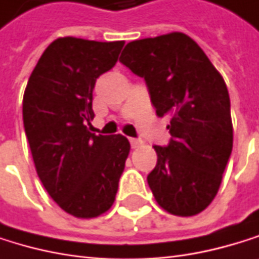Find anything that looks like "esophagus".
<instances>
[{
  "mask_svg": "<svg viewBox=\"0 0 259 259\" xmlns=\"http://www.w3.org/2000/svg\"><path fill=\"white\" fill-rule=\"evenodd\" d=\"M143 144V141L141 140H138V138H131V146L135 149V147H140Z\"/></svg>",
  "mask_w": 259,
  "mask_h": 259,
  "instance_id": "obj_1",
  "label": "esophagus"
}]
</instances>
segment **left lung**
I'll use <instances>...</instances> for the list:
<instances>
[{"mask_svg": "<svg viewBox=\"0 0 259 259\" xmlns=\"http://www.w3.org/2000/svg\"><path fill=\"white\" fill-rule=\"evenodd\" d=\"M119 63L144 78L158 116L170 115L167 146L147 175L158 204L192 217L215 198L233 146L227 85L207 55L187 35L174 32L128 42Z\"/></svg>", "mask_w": 259, "mask_h": 259, "instance_id": "8db88e82", "label": "left lung"}]
</instances>
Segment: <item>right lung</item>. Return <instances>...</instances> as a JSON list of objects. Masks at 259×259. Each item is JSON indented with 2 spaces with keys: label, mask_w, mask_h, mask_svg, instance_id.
<instances>
[{
  "label": "right lung",
  "mask_w": 259,
  "mask_h": 259,
  "mask_svg": "<svg viewBox=\"0 0 259 259\" xmlns=\"http://www.w3.org/2000/svg\"><path fill=\"white\" fill-rule=\"evenodd\" d=\"M124 41L58 38L41 55L23 100L24 131L36 174L52 199L76 218L107 212L131 150L122 135H95L87 124L97 79Z\"/></svg>",
  "instance_id": "1"
}]
</instances>
